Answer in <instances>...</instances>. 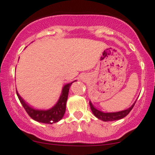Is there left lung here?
I'll use <instances>...</instances> for the list:
<instances>
[{"label":"left lung","instance_id":"1","mask_svg":"<svg viewBox=\"0 0 155 155\" xmlns=\"http://www.w3.org/2000/svg\"><path fill=\"white\" fill-rule=\"evenodd\" d=\"M136 103V101H135ZM135 103L129 107L128 109H124V110L119 111V112H104L102 111L99 110L97 108H95L91 104V101H89V104H90L91 109L92 112L94 115L100 120H102L104 121H116V120L121 119V118H124L126 115H127L131 111L135 105Z\"/></svg>","mask_w":155,"mask_h":155}]
</instances>
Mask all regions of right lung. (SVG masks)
I'll list each match as a JSON object with an SVG mask.
<instances>
[{"mask_svg":"<svg viewBox=\"0 0 155 155\" xmlns=\"http://www.w3.org/2000/svg\"><path fill=\"white\" fill-rule=\"evenodd\" d=\"M74 82L66 84L63 87L61 94L57 104L51 109H39L31 107L21 97L17 91L16 94L21 105L23 106L27 113L32 119L35 120L38 122L44 123V124H53V123L59 121L64 117L65 111H66V104L67 101H68L70 87L71 86L72 83Z\"/></svg>","mask_w":155,"mask_h":155,"instance_id":"right-lung-1","label":"right lung"}]
</instances>
